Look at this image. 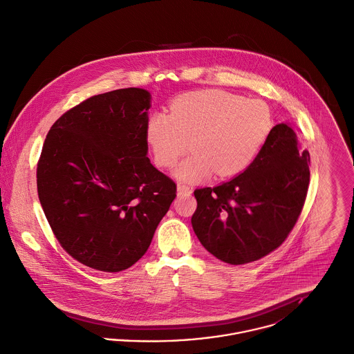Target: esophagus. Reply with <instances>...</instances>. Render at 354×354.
<instances>
[{"instance_id":"1","label":"esophagus","mask_w":354,"mask_h":354,"mask_svg":"<svg viewBox=\"0 0 354 354\" xmlns=\"http://www.w3.org/2000/svg\"><path fill=\"white\" fill-rule=\"evenodd\" d=\"M191 192H192V189L188 185H184V184L177 185V195L178 196H189Z\"/></svg>"}]
</instances>
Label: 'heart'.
I'll list each match as a JSON object with an SVG mask.
<instances>
[{"instance_id": "heart-1", "label": "heart", "mask_w": 354, "mask_h": 354, "mask_svg": "<svg viewBox=\"0 0 354 354\" xmlns=\"http://www.w3.org/2000/svg\"><path fill=\"white\" fill-rule=\"evenodd\" d=\"M271 126L270 109L261 101L223 90H201L176 98L170 113H152L145 137L155 162L165 169L176 166L191 144L194 155L174 170V177L202 183L213 173L217 178H230L245 171Z\"/></svg>"}]
</instances>
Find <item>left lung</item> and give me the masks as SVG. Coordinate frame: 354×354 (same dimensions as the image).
<instances>
[{
	"mask_svg": "<svg viewBox=\"0 0 354 354\" xmlns=\"http://www.w3.org/2000/svg\"><path fill=\"white\" fill-rule=\"evenodd\" d=\"M310 155L288 123L274 126L252 165L214 188L195 189L192 228L217 259L256 261L277 249L301 212Z\"/></svg>",
	"mask_w": 354,
	"mask_h": 354,
	"instance_id": "left-lung-1",
	"label": "left lung"
}]
</instances>
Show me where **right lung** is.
<instances>
[{"label":"right lung","mask_w":354,"mask_h":354,"mask_svg":"<svg viewBox=\"0 0 354 354\" xmlns=\"http://www.w3.org/2000/svg\"><path fill=\"white\" fill-rule=\"evenodd\" d=\"M149 108L144 88L100 94L64 113L44 141L40 203L62 248L91 268L137 263L176 198L148 158Z\"/></svg>","instance_id":"right-lung-1"}]
</instances>
